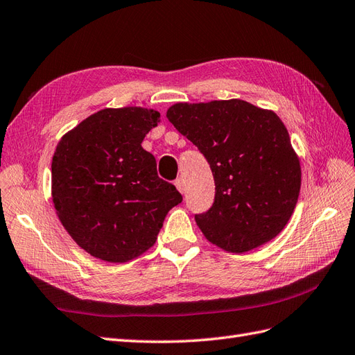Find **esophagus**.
Wrapping results in <instances>:
<instances>
[{"label": "esophagus", "instance_id": "1", "mask_svg": "<svg viewBox=\"0 0 355 355\" xmlns=\"http://www.w3.org/2000/svg\"><path fill=\"white\" fill-rule=\"evenodd\" d=\"M174 184H175V187H177V190L180 191V193H184V191H186V183H184L183 178H177Z\"/></svg>", "mask_w": 355, "mask_h": 355}]
</instances>
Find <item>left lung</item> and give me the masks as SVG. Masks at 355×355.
<instances>
[{"label": "left lung", "mask_w": 355, "mask_h": 355, "mask_svg": "<svg viewBox=\"0 0 355 355\" xmlns=\"http://www.w3.org/2000/svg\"><path fill=\"white\" fill-rule=\"evenodd\" d=\"M166 117L199 148L214 175V204L195 216L211 244L244 252L275 238L295 211L302 181L281 119L242 99L178 103Z\"/></svg>", "instance_id": "obj_1"}]
</instances>
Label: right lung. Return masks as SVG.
Segmentation results:
<instances>
[{
	"label": "right lung",
	"instance_id": "obj_1",
	"mask_svg": "<svg viewBox=\"0 0 355 355\" xmlns=\"http://www.w3.org/2000/svg\"><path fill=\"white\" fill-rule=\"evenodd\" d=\"M160 113L104 108L60 138L52 160V198L62 226L90 256L125 263L155 245L168 211L183 196L159 178L141 147Z\"/></svg>",
	"mask_w": 355,
	"mask_h": 355
}]
</instances>
